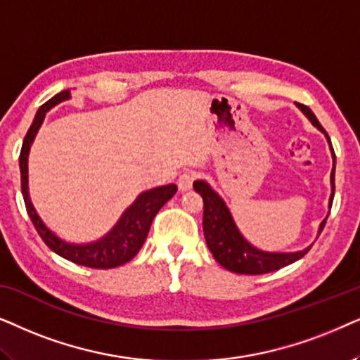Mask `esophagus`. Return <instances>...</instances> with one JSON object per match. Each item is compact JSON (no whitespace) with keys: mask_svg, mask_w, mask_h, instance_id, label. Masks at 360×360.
Returning a JSON list of instances; mask_svg holds the SVG:
<instances>
[{"mask_svg":"<svg viewBox=\"0 0 360 360\" xmlns=\"http://www.w3.org/2000/svg\"><path fill=\"white\" fill-rule=\"evenodd\" d=\"M195 172L194 171H184L183 174L177 177V186H179L181 191H188L193 188V183L195 179Z\"/></svg>","mask_w":360,"mask_h":360,"instance_id":"esophagus-1","label":"esophagus"}]
</instances>
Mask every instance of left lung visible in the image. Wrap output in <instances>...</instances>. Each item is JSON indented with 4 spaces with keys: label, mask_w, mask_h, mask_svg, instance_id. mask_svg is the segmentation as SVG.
I'll list each match as a JSON object with an SVG mask.
<instances>
[{
    "label": "left lung",
    "mask_w": 360,
    "mask_h": 360,
    "mask_svg": "<svg viewBox=\"0 0 360 360\" xmlns=\"http://www.w3.org/2000/svg\"><path fill=\"white\" fill-rule=\"evenodd\" d=\"M301 112L309 118V122L314 124L318 130H321L328 138V143L330 146V153H333V172H330V186H333V193L329 198V209L333 205L334 199V172H336V155H334L333 145H330L329 135L321 127L318 118L314 113L306 107V105L296 103ZM195 193L202 195L204 200V217H202V229L204 237L207 242L209 250L212 252L215 260L227 270L233 273H240V275H263V273L276 271L286 265H291L300 258H303L309 248H304L301 252L293 253H271V252H262L248 243L240 232H238L236 222H233L232 215L227 205L222 200V198L205 183V181H195L194 183ZM328 219V217H326ZM326 219L319 225V233L323 232Z\"/></svg>",
    "instance_id": "1"
}]
</instances>
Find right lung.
Wrapping results in <instances>:
<instances>
[{
  "label": "right lung",
  "instance_id": "obj_1",
  "mask_svg": "<svg viewBox=\"0 0 360 360\" xmlns=\"http://www.w3.org/2000/svg\"><path fill=\"white\" fill-rule=\"evenodd\" d=\"M70 98L69 90L57 94L51 100H47L44 105H41L37 110L32 124L24 136L21 155H19V169H21V191L26 210L34 224V227L39 233L42 240L52 252L60 255L65 260L77 265L98 268V270H107V268H115L123 265V263L130 262L133 257L140 252V248L145 243L148 232H150L151 222L155 219L162 205L176 194L177 186L167 184L161 188H155L145 191L138 195L135 202L124 210L117 225L110 230L107 236L100 238L97 242L85 243V245H75V243H67L60 240L54 232H51L42 222L39 215H37L34 205L30 199V191H27V156H30V148L34 141V136L39 127L44 122L46 113L57 103L64 102Z\"/></svg>",
  "mask_w": 360,
  "mask_h": 360
}]
</instances>
